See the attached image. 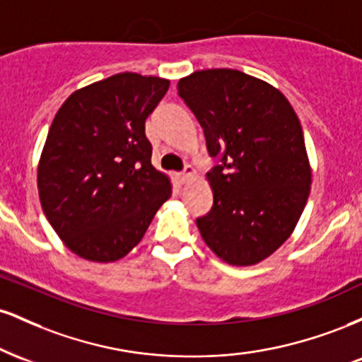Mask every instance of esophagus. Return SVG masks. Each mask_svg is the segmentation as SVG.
I'll return each mask as SVG.
<instances>
[{
  "mask_svg": "<svg viewBox=\"0 0 362 362\" xmlns=\"http://www.w3.org/2000/svg\"><path fill=\"white\" fill-rule=\"evenodd\" d=\"M194 173H195V170L189 165V167H185L184 172L178 173V180H180L182 184H185V182L189 180V178H192V177H194Z\"/></svg>",
  "mask_w": 362,
  "mask_h": 362,
  "instance_id": "34e87169",
  "label": "esophagus"
}]
</instances>
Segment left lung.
<instances>
[{"label":"left lung","instance_id":"obj_1","mask_svg":"<svg viewBox=\"0 0 362 362\" xmlns=\"http://www.w3.org/2000/svg\"><path fill=\"white\" fill-rule=\"evenodd\" d=\"M177 88L219 158L206 175L213 207L195 221L202 240L226 264H259L289 238L308 201L300 119L279 90L236 69L195 71Z\"/></svg>","mask_w":362,"mask_h":362}]
</instances>
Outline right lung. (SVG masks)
Wrapping results in <instances>:
<instances>
[{"instance_id":"1","label":"right lung","mask_w":362,"mask_h":362,"mask_svg":"<svg viewBox=\"0 0 362 362\" xmlns=\"http://www.w3.org/2000/svg\"><path fill=\"white\" fill-rule=\"evenodd\" d=\"M168 86L165 78L119 73L73 91L57 110L37 187L45 218L81 259L126 257L172 195L144 134Z\"/></svg>"}]
</instances>
